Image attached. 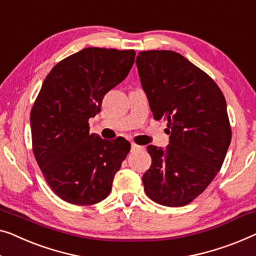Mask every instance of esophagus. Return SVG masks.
Segmentation results:
<instances>
[{"instance_id":"34e87169","label":"esophagus","mask_w":256,"mask_h":256,"mask_svg":"<svg viewBox=\"0 0 256 256\" xmlns=\"http://www.w3.org/2000/svg\"><path fill=\"white\" fill-rule=\"evenodd\" d=\"M141 148H142V147H141V146H138V144H131V150H133V152H134V150H141Z\"/></svg>"}]
</instances>
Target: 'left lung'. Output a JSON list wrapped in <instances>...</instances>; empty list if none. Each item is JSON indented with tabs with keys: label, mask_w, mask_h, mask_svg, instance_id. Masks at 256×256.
<instances>
[{
	"label": "left lung",
	"mask_w": 256,
	"mask_h": 256,
	"mask_svg": "<svg viewBox=\"0 0 256 256\" xmlns=\"http://www.w3.org/2000/svg\"><path fill=\"white\" fill-rule=\"evenodd\" d=\"M141 86L156 120H168L166 148L150 144L152 166L142 176L152 201L182 207L207 188L231 142L226 98L207 74L171 50L140 52Z\"/></svg>",
	"instance_id": "obj_1"
}]
</instances>
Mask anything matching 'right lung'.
<instances>
[{
  "instance_id": "obj_1",
  "label": "right lung",
  "mask_w": 256,
  "mask_h": 256,
  "mask_svg": "<svg viewBox=\"0 0 256 256\" xmlns=\"http://www.w3.org/2000/svg\"><path fill=\"white\" fill-rule=\"evenodd\" d=\"M134 57V50L82 49L52 68L34 102V156L50 188L68 204L106 199L131 150L124 138L90 134L88 120L101 112L104 95L128 77Z\"/></svg>"
}]
</instances>
